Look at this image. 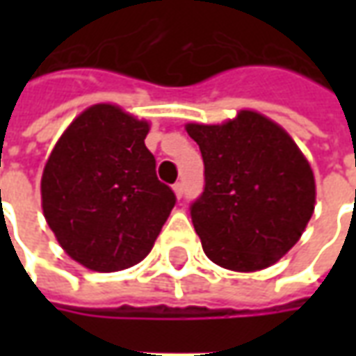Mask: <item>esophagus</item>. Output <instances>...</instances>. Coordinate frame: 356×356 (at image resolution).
I'll return each instance as SVG.
<instances>
[{
  "mask_svg": "<svg viewBox=\"0 0 356 356\" xmlns=\"http://www.w3.org/2000/svg\"><path fill=\"white\" fill-rule=\"evenodd\" d=\"M173 193H175L177 198H183V193H185V186H183V183H175V185H173Z\"/></svg>",
  "mask_w": 356,
  "mask_h": 356,
  "instance_id": "esophagus-1",
  "label": "esophagus"
}]
</instances>
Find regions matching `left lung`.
I'll return each instance as SVG.
<instances>
[{"instance_id": "left-lung-1", "label": "left lung", "mask_w": 356, "mask_h": 356, "mask_svg": "<svg viewBox=\"0 0 356 356\" xmlns=\"http://www.w3.org/2000/svg\"><path fill=\"white\" fill-rule=\"evenodd\" d=\"M200 147L204 193L191 206L202 248L219 267L275 265L314 211L311 165L282 127L254 110L221 125L186 124Z\"/></svg>"}]
</instances>
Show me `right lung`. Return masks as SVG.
<instances>
[{"label":"right lung","instance_id":"1","mask_svg":"<svg viewBox=\"0 0 356 356\" xmlns=\"http://www.w3.org/2000/svg\"><path fill=\"white\" fill-rule=\"evenodd\" d=\"M148 124L114 104H93L68 125L42 177V208L66 254L114 273L154 246L175 194L156 177Z\"/></svg>","mask_w":356,"mask_h":356}]
</instances>
